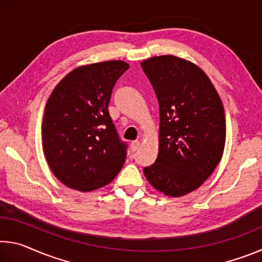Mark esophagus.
<instances>
[{
  "mask_svg": "<svg viewBox=\"0 0 262 262\" xmlns=\"http://www.w3.org/2000/svg\"><path fill=\"white\" fill-rule=\"evenodd\" d=\"M140 147V141H133L130 143V150L132 152H135L137 149Z\"/></svg>",
  "mask_w": 262,
  "mask_h": 262,
  "instance_id": "34e87169",
  "label": "esophagus"
}]
</instances>
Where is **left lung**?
Segmentation results:
<instances>
[{
  "mask_svg": "<svg viewBox=\"0 0 262 262\" xmlns=\"http://www.w3.org/2000/svg\"><path fill=\"white\" fill-rule=\"evenodd\" d=\"M159 105V151L145 178L159 192L181 196L208 179L223 155L225 114L207 75L173 55L142 61Z\"/></svg>",
  "mask_w": 262,
  "mask_h": 262,
  "instance_id": "obj_1",
  "label": "left lung"
}]
</instances>
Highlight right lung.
<instances>
[{
  "instance_id": "1",
  "label": "right lung",
  "mask_w": 262,
  "mask_h": 262,
  "mask_svg": "<svg viewBox=\"0 0 262 262\" xmlns=\"http://www.w3.org/2000/svg\"><path fill=\"white\" fill-rule=\"evenodd\" d=\"M129 68L123 61L83 66L57 84L47 100L41 132L48 165L62 184L90 192L110 184L126 161L108 104Z\"/></svg>"
}]
</instances>
